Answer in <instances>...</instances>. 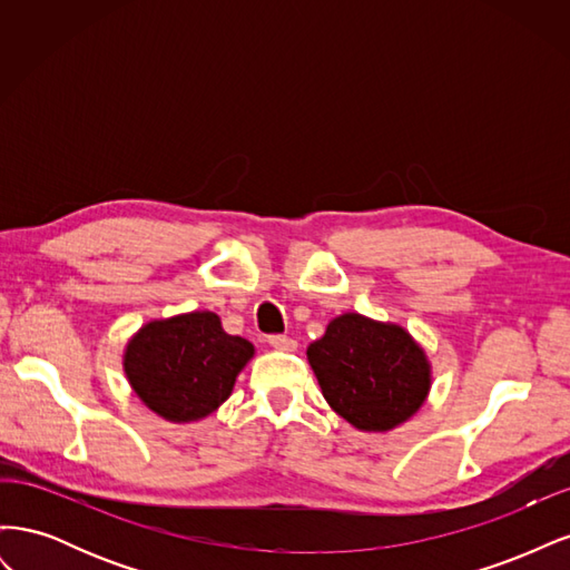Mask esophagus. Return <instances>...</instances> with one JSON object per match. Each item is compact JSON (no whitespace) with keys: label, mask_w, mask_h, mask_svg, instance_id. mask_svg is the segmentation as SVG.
<instances>
[{"label":"esophagus","mask_w":570,"mask_h":570,"mask_svg":"<svg viewBox=\"0 0 570 570\" xmlns=\"http://www.w3.org/2000/svg\"><path fill=\"white\" fill-rule=\"evenodd\" d=\"M268 344L278 352H295L297 350V340H292L287 335H271Z\"/></svg>","instance_id":"obj_1"}]
</instances>
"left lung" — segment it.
<instances>
[{"label": "left lung", "mask_w": 570, "mask_h": 570, "mask_svg": "<svg viewBox=\"0 0 570 570\" xmlns=\"http://www.w3.org/2000/svg\"><path fill=\"white\" fill-rule=\"evenodd\" d=\"M321 392L361 433H390L416 416L433 387V366L400 323L347 312L306 347Z\"/></svg>", "instance_id": "left-lung-1"}]
</instances>
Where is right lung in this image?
I'll return each instance as SVG.
<instances>
[{
    "label": "right lung",
    "instance_id": "right-lung-1",
    "mask_svg": "<svg viewBox=\"0 0 570 570\" xmlns=\"http://www.w3.org/2000/svg\"><path fill=\"white\" fill-rule=\"evenodd\" d=\"M254 344L223 331L214 312L154 318L124 350V371L140 402L168 423L204 421L233 394Z\"/></svg>",
    "mask_w": 570,
    "mask_h": 570
}]
</instances>
